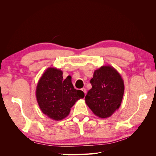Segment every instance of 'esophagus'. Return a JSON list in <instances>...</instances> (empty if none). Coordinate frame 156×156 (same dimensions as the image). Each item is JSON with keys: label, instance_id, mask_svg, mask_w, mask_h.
Returning <instances> with one entry per match:
<instances>
[{"label": "esophagus", "instance_id": "esophagus-1", "mask_svg": "<svg viewBox=\"0 0 156 156\" xmlns=\"http://www.w3.org/2000/svg\"><path fill=\"white\" fill-rule=\"evenodd\" d=\"M81 90L84 93V94H87V89H86L85 88H83L81 89Z\"/></svg>", "mask_w": 156, "mask_h": 156}]
</instances>
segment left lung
I'll use <instances>...</instances> for the list:
<instances>
[{
	"mask_svg": "<svg viewBox=\"0 0 156 156\" xmlns=\"http://www.w3.org/2000/svg\"><path fill=\"white\" fill-rule=\"evenodd\" d=\"M90 83L92 88L85 96L87 105L101 119L110 117L121 105L124 80L115 68L105 65L94 71Z\"/></svg>",
	"mask_w": 156,
	"mask_h": 156,
	"instance_id": "obj_1",
	"label": "left lung"
}]
</instances>
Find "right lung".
<instances>
[{
	"label": "right lung",
	"instance_id": "1",
	"mask_svg": "<svg viewBox=\"0 0 156 156\" xmlns=\"http://www.w3.org/2000/svg\"><path fill=\"white\" fill-rule=\"evenodd\" d=\"M62 70L47 69L37 84L36 96L42 112L54 120L67 117L75 102L84 97L82 90L75 89L72 77L63 79Z\"/></svg>",
	"mask_w": 156,
	"mask_h": 156
}]
</instances>
